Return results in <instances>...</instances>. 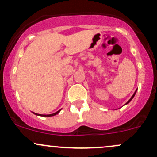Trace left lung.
Wrapping results in <instances>:
<instances>
[{
	"instance_id": "8db88e82",
	"label": "left lung",
	"mask_w": 157,
	"mask_h": 157,
	"mask_svg": "<svg viewBox=\"0 0 157 157\" xmlns=\"http://www.w3.org/2000/svg\"><path fill=\"white\" fill-rule=\"evenodd\" d=\"M136 91H137V90H136ZM136 91L135 92V94H133V96H132V97H131V99H130L129 100V101H127V102H126V104H128V103H129V101H131V100L133 99V97H135V94H136Z\"/></svg>"
}]
</instances>
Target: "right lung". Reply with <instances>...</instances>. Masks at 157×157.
<instances>
[{
    "mask_svg": "<svg viewBox=\"0 0 157 157\" xmlns=\"http://www.w3.org/2000/svg\"><path fill=\"white\" fill-rule=\"evenodd\" d=\"M60 110H58V111H57V112H56V113H52V114H50V115H41V114H37V113H34V114L38 115V116H48V117H50V116H56V114H58V113L60 112Z\"/></svg>",
    "mask_w": 157,
    "mask_h": 157,
    "instance_id": "add662e5",
    "label": "right lung"
}]
</instances>
